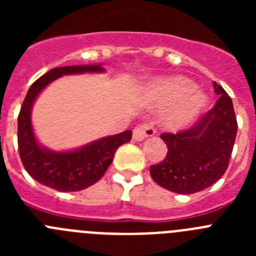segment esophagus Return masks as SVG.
<instances>
[{"label":"esophagus","instance_id":"esophagus-1","mask_svg":"<svg viewBox=\"0 0 256 256\" xmlns=\"http://www.w3.org/2000/svg\"><path fill=\"white\" fill-rule=\"evenodd\" d=\"M156 133L155 128L150 124H144V126H136L133 130V140L134 141H144L146 137H151Z\"/></svg>","mask_w":256,"mask_h":256}]
</instances>
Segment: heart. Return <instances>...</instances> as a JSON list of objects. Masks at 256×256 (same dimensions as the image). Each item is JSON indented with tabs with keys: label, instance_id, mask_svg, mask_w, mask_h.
Segmentation results:
<instances>
[{
	"label": "heart",
	"instance_id": "b5f03b06",
	"mask_svg": "<svg viewBox=\"0 0 256 256\" xmlns=\"http://www.w3.org/2000/svg\"><path fill=\"white\" fill-rule=\"evenodd\" d=\"M194 83L184 76H169L156 82L151 87L152 100L160 104L177 101L170 112L165 118V126L169 128H180L194 120L206 106V96L194 90Z\"/></svg>",
	"mask_w": 256,
	"mask_h": 256
}]
</instances>
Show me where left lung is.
Listing matches in <instances>:
<instances>
[{"mask_svg": "<svg viewBox=\"0 0 256 256\" xmlns=\"http://www.w3.org/2000/svg\"><path fill=\"white\" fill-rule=\"evenodd\" d=\"M219 96L212 110L190 130L162 133L168 146L162 162L150 166V174L162 188L190 195L220 180L230 164L237 134L234 104L227 92L214 82Z\"/></svg>", "mask_w": 256, "mask_h": 256, "instance_id": "left-lung-1", "label": "left lung"}]
</instances>
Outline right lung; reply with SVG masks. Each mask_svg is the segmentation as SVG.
I'll list each match as a JSON object with an SVG mask.
<instances>
[{"label": "right lung", "mask_w": 256, "mask_h": 256, "mask_svg": "<svg viewBox=\"0 0 256 256\" xmlns=\"http://www.w3.org/2000/svg\"><path fill=\"white\" fill-rule=\"evenodd\" d=\"M100 64L74 65L51 69L29 88L18 116V146L22 165L32 178L60 192L80 191L102 177L114 159L115 151L132 138V130L108 136L66 152L48 150L37 142L32 128L30 112L38 94L52 80L66 74L102 73Z\"/></svg>", "instance_id": "right-lung-1"}]
</instances>
